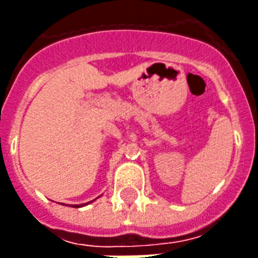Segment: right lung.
I'll list each match as a JSON object with an SVG mask.
<instances>
[{
	"instance_id": "right-lung-1",
	"label": "right lung",
	"mask_w": 258,
	"mask_h": 258,
	"mask_svg": "<svg viewBox=\"0 0 258 258\" xmlns=\"http://www.w3.org/2000/svg\"><path fill=\"white\" fill-rule=\"evenodd\" d=\"M80 206H83V205H80ZM75 208H79V206H75Z\"/></svg>"
}]
</instances>
